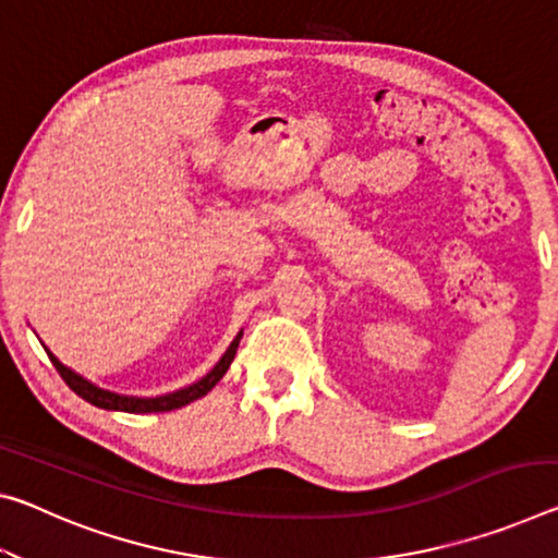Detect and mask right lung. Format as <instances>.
I'll list each match as a JSON object with an SVG mask.
<instances>
[{"label": "right lung", "mask_w": 558, "mask_h": 558, "mask_svg": "<svg viewBox=\"0 0 558 558\" xmlns=\"http://www.w3.org/2000/svg\"><path fill=\"white\" fill-rule=\"evenodd\" d=\"M243 338V330L235 335V340L228 344V350L223 352V357L216 362V367L210 369L208 375H203L196 383L189 385V387H181V390L175 392H166V395H156V397H136V395H119V392H111V390H104V387L94 385L92 379L82 377L78 373H74L72 367H66L64 362H59V357L51 352L49 348L47 355L51 360V365L57 367V373L61 375V379L72 387V390L84 397L86 402H92L94 407H101V410H117V412H134V414H146V412H171V410H179L183 404H191L193 400H198V397L208 395L214 387L218 385V379L228 373V367H231V362L235 357V350H238V342Z\"/></svg>", "instance_id": "right-lung-1"}]
</instances>
